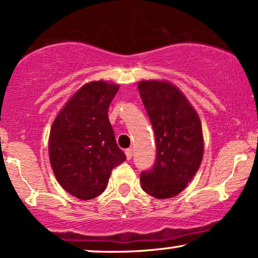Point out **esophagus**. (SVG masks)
Wrapping results in <instances>:
<instances>
[{"label": "esophagus", "mask_w": 258, "mask_h": 258, "mask_svg": "<svg viewBox=\"0 0 258 258\" xmlns=\"http://www.w3.org/2000/svg\"><path fill=\"white\" fill-rule=\"evenodd\" d=\"M125 154H126V157H127V160H131V159H132V156H133V149H132V148H128V149H126Z\"/></svg>", "instance_id": "obj_1"}]
</instances>
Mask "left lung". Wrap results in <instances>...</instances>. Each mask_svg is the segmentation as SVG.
Returning a JSON list of instances; mask_svg holds the SVG:
<instances>
[{"instance_id": "obj_1", "label": "left lung", "mask_w": 258, "mask_h": 258, "mask_svg": "<svg viewBox=\"0 0 258 258\" xmlns=\"http://www.w3.org/2000/svg\"><path fill=\"white\" fill-rule=\"evenodd\" d=\"M156 139V161L141 174L142 188L159 200L187 186L203 159L204 141L197 111L175 85L160 80L138 84Z\"/></svg>"}]
</instances>
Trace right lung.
I'll list each match as a JSON object with an SVG mask.
<instances>
[{
  "mask_svg": "<svg viewBox=\"0 0 258 258\" xmlns=\"http://www.w3.org/2000/svg\"><path fill=\"white\" fill-rule=\"evenodd\" d=\"M119 85L91 82L68 99L52 122L49 159L63 190L92 200L105 190L111 169L126 160L117 147L108 108Z\"/></svg>",
  "mask_w": 258,
  "mask_h": 258,
  "instance_id": "obj_1",
  "label": "right lung"
}]
</instances>
